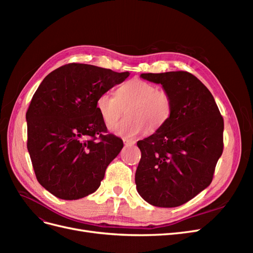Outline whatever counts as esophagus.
Instances as JSON below:
<instances>
[{
  "label": "esophagus",
  "mask_w": 253,
  "mask_h": 253,
  "mask_svg": "<svg viewBox=\"0 0 253 253\" xmlns=\"http://www.w3.org/2000/svg\"><path fill=\"white\" fill-rule=\"evenodd\" d=\"M124 143L126 145V147H128V145H134L136 143V141L133 140V139H126V138H125L124 139Z\"/></svg>",
  "instance_id": "34e87169"
}]
</instances>
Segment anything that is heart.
Returning a JSON list of instances; mask_svg holds the SVG:
<instances>
[{
  "mask_svg": "<svg viewBox=\"0 0 253 253\" xmlns=\"http://www.w3.org/2000/svg\"><path fill=\"white\" fill-rule=\"evenodd\" d=\"M96 108L104 125L111 127L126 109V119L115 126L114 134L132 138L145 129L154 133L162 128L172 114V99L155 84L138 78L128 80L116 90V96L104 91L97 97Z\"/></svg>",
  "mask_w": 253,
  "mask_h": 253,
  "instance_id": "1",
  "label": "heart"
}]
</instances>
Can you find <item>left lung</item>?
<instances>
[{
  "mask_svg": "<svg viewBox=\"0 0 253 253\" xmlns=\"http://www.w3.org/2000/svg\"><path fill=\"white\" fill-rule=\"evenodd\" d=\"M172 99L167 124L137 145V192L156 207L173 208L208 187L224 148V119L204 84L188 72L141 74Z\"/></svg>",
  "mask_w": 253,
  "mask_h": 253,
  "instance_id": "left-lung-1",
  "label": "left lung"
}]
</instances>
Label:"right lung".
Returning <instances> with one entry per match:
<instances>
[{"mask_svg":"<svg viewBox=\"0 0 253 253\" xmlns=\"http://www.w3.org/2000/svg\"><path fill=\"white\" fill-rule=\"evenodd\" d=\"M128 76L70 63L48 74L36 90L26 113L27 150L38 181L52 195L79 200L100 186L124 142L105 134L96 100Z\"/></svg>","mask_w":253,"mask_h":253,"instance_id":"right-lung-1","label":"right lung"}]
</instances>
